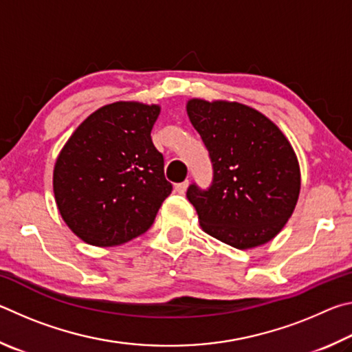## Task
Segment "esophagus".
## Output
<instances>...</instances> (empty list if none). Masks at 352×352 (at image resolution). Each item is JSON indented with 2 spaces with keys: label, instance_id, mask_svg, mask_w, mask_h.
I'll use <instances>...</instances> for the list:
<instances>
[{
  "label": "esophagus",
  "instance_id": "1",
  "mask_svg": "<svg viewBox=\"0 0 352 352\" xmlns=\"http://www.w3.org/2000/svg\"><path fill=\"white\" fill-rule=\"evenodd\" d=\"M188 184H189L188 180L183 182V183H177L175 184V190H177L178 194H184V192H186V189H188Z\"/></svg>",
  "mask_w": 352,
  "mask_h": 352
}]
</instances>
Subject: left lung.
Returning a JSON list of instances; mask_svg holds the SVG:
<instances>
[{
	"label": "left lung",
	"instance_id": "8db88e82",
	"mask_svg": "<svg viewBox=\"0 0 352 352\" xmlns=\"http://www.w3.org/2000/svg\"><path fill=\"white\" fill-rule=\"evenodd\" d=\"M189 121L210 151L214 180L186 197L206 234L237 250L270 242L295 211L301 189L298 157L270 118L234 100L192 98Z\"/></svg>",
	"mask_w": 352,
	"mask_h": 352
}]
</instances>
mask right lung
Listing matches in <instances>:
<instances>
[{"label":"right lung","instance_id":"1","mask_svg":"<svg viewBox=\"0 0 352 352\" xmlns=\"http://www.w3.org/2000/svg\"><path fill=\"white\" fill-rule=\"evenodd\" d=\"M162 107L118 100L93 111L65 142L52 172L57 210L94 247H116L151 228L172 190L151 132Z\"/></svg>","mask_w":352,"mask_h":352}]
</instances>
